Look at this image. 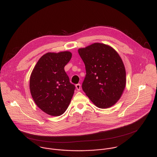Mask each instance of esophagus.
I'll list each match as a JSON object with an SVG mask.
<instances>
[{"label": "esophagus", "mask_w": 157, "mask_h": 157, "mask_svg": "<svg viewBox=\"0 0 157 157\" xmlns=\"http://www.w3.org/2000/svg\"><path fill=\"white\" fill-rule=\"evenodd\" d=\"M75 87H76L77 90H80V88H81V85H80V84H77L75 85Z\"/></svg>", "instance_id": "34e87169"}]
</instances>
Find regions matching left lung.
Listing matches in <instances>:
<instances>
[{"instance_id": "8db88e82", "label": "left lung", "mask_w": 157, "mask_h": 157, "mask_svg": "<svg viewBox=\"0 0 157 157\" xmlns=\"http://www.w3.org/2000/svg\"><path fill=\"white\" fill-rule=\"evenodd\" d=\"M78 52L86 72L83 90L98 108L111 107L126 86V70L120 56L110 46L100 43L80 48Z\"/></svg>"}]
</instances>
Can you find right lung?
Instances as JSON below:
<instances>
[{"instance_id": "obj_1", "label": "right lung", "mask_w": 157, "mask_h": 157, "mask_svg": "<svg viewBox=\"0 0 157 157\" xmlns=\"http://www.w3.org/2000/svg\"><path fill=\"white\" fill-rule=\"evenodd\" d=\"M72 57L69 51L48 52L42 56L31 74L29 88L37 106L52 116L67 109L75 86L69 82L64 67Z\"/></svg>"}]
</instances>
